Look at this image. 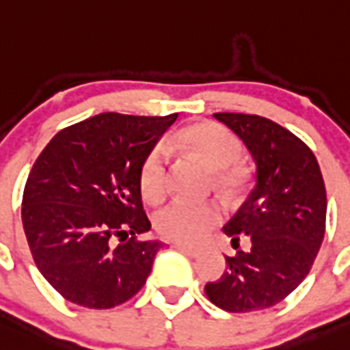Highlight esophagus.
Instances as JSON below:
<instances>
[{
    "mask_svg": "<svg viewBox=\"0 0 350 350\" xmlns=\"http://www.w3.org/2000/svg\"><path fill=\"white\" fill-rule=\"evenodd\" d=\"M176 248H178L179 252H183V254H187V255H190V257H193V259L202 255V250H200V248L190 247V245H176Z\"/></svg>",
    "mask_w": 350,
    "mask_h": 350,
    "instance_id": "esophagus-1",
    "label": "esophagus"
}]
</instances>
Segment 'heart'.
<instances>
[{"label": "heart", "mask_w": 350, "mask_h": 350, "mask_svg": "<svg viewBox=\"0 0 350 350\" xmlns=\"http://www.w3.org/2000/svg\"><path fill=\"white\" fill-rule=\"evenodd\" d=\"M178 144L200 158L211 171L218 172V183L224 188L238 187L241 171L234 167L241 158L243 146L232 132L218 123L190 124L176 137ZM139 185L146 200L158 202L169 190V150L157 144L142 160ZM221 213L211 202L174 200L157 215V230L165 239L179 243H199L218 226Z\"/></svg>", "instance_id": "1"}]
</instances>
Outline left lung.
Wrapping results in <instances>:
<instances>
[{"label":"left lung","mask_w":350,"mask_h":350,"mask_svg":"<svg viewBox=\"0 0 350 350\" xmlns=\"http://www.w3.org/2000/svg\"><path fill=\"white\" fill-rule=\"evenodd\" d=\"M215 120L232 130L255 163L248 199L224 227L248 252L226 257L220 280L206 284L218 308L243 314L275 306L305 280L326 229V187L308 146L275 121L254 114L217 112Z\"/></svg>","instance_id":"1"}]
</instances>
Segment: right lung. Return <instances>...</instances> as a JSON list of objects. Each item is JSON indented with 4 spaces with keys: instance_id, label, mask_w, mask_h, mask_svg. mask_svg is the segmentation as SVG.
<instances>
[{
    "instance_id": "obj_1",
    "label": "right lung",
    "mask_w": 350,
    "mask_h": 350,
    "mask_svg": "<svg viewBox=\"0 0 350 350\" xmlns=\"http://www.w3.org/2000/svg\"><path fill=\"white\" fill-rule=\"evenodd\" d=\"M176 118L103 112L57 132L36 158L24 232L38 271L66 301L112 308L146 284L163 243L137 241L151 229L139 172Z\"/></svg>"
}]
</instances>
